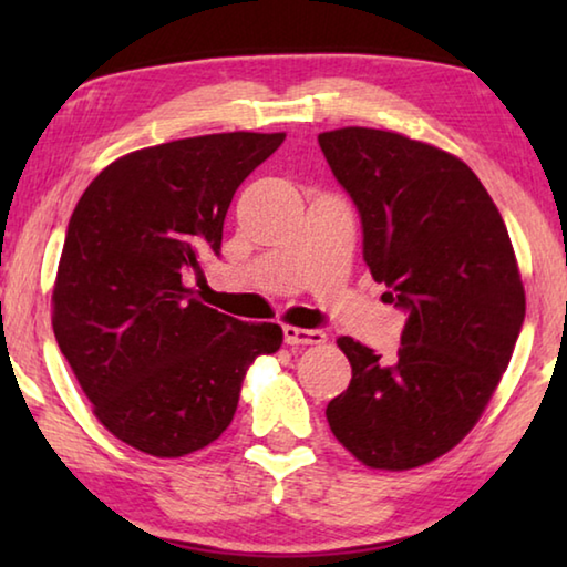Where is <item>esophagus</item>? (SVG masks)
Returning <instances> with one entry per match:
<instances>
[{"mask_svg": "<svg viewBox=\"0 0 567 567\" xmlns=\"http://www.w3.org/2000/svg\"><path fill=\"white\" fill-rule=\"evenodd\" d=\"M282 334L287 344H322L328 340V334L322 330H302V328H292V324H285Z\"/></svg>", "mask_w": 567, "mask_h": 567, "instance_id": "1", "label": "esophagus"}]
</instances>
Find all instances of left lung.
<instances>
[{"label":"left lung","instance_id":"obj_1","mask_svg":"<svg viewBox=\"0 0 567 567\" xmlns=\"http://www.w3.org/2000/svg\"><path fill=\"white\" fill-rule=\"evenodd\" d=\"M318 142L360 213L364 262L408 312L390 362L338 340L352 380L324 415L368 467H420L473 430L513 358L525 290L511 237L483 182L450 152L368 127Z\"/></svg>","mask_w":567,"mask_h":567}]
</instances>
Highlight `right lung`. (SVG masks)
I'll use <instances>...</instances> for the list:
<instances>
[{
    "label": "right lung",
    "instance_id": "add662e5",
    "mask_svg": "<svg viewBox=\"0 0 567 567\" xmlns=\"http://www.w3.org/2000/svg\"><path fill=\"white\" fill-rule=\"evenodd\" d=\"M285 132H225L130 152L76 203L54 282L52 328L94 415L122 443L182 457L225 433L249 364L282 344L192 297L219 255L237 187Z\"/></svg>",
    "mask_w": 567,
    "mask_h": 567
}]
</instances>
